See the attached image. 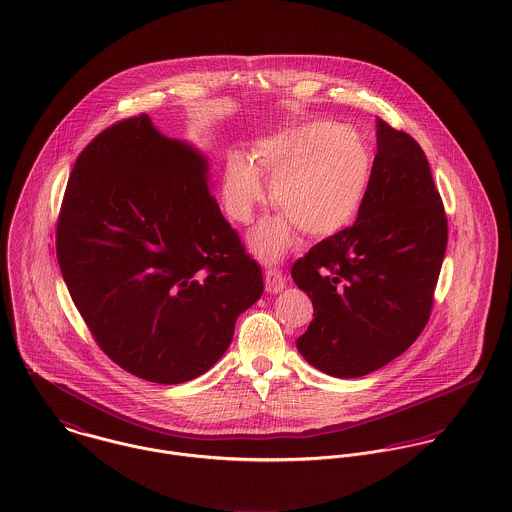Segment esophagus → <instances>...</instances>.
<instances>
[{
  "mask_svg": "<svg viewBox=\"0 0 512 512\" xmlns=\"http://www.w3.org/2000/svg\"><path fill=\"white\" fill-rule=\"evenodd\" d=\"M264 282H266V292L268 293L282 292L284 286H286L284 274H282L280 270H276V268H268V270H266Z\"/></svg>",
  "mask_w": 512,
  "mask_h": 512,
  "instance_id": "esophagus-1",
  "label": "esophagus"
}]
</instances>
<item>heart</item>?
Instances as JSON below:
<instances>
[{
	"mask_svg": "<svg viewBox=\"0 0 512 512\" xmlns=\"http://www.w3.org/2000/svg\"><path fill=\"white\" fill-rule=\"evenodd\" d=\"M272 179V203L282 215L250 234V248L266 262L282 258L295 230L327 238L359 215L372 179V151L365 140L329 120L307 122L260 140L252 159L232 153L222 175L226 215L248 224L266 199L262 175Z\"/></svg>",
	"mask_w": 512,
	"mask_h": 512,
	"instance_id": "obj_1",
	"label": "heart"
}]
</instances>
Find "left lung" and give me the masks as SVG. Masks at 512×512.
Returning a JSON list of instances; mask_svg holds the SVG:
<instances>
[{
  "label": "left lung",
  "mask_w": 512,
  "mask_h": 512,
  "mask_svg": "<svg viewBox=\"0 0 512 512\" xmlns=\"http://www.w3.org/2000/svg\"><path fill=\"white\" fill-rule=\"evenodd\" d=\"M376 147L355 224L292 266L293 282L313 303L297 351L337 378L388 365L420 337L447 248V219L424 149L380 118Z\"/></svg>",
  "instance_id": "obj_1"
}]
</instances>
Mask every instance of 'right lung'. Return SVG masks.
Listing matches in <instances>:
<instances>
[{"mask_svg": "<svg viewBox=\"0 0 512 512\" xmlns=\"http://www.w3.org/2000/svg\"><path fill=\"white\" fill-rule=\"evenodd\" d=\"M57 260L98 347L157 384L207 372L264 292L260 266L213 197L207 157L165 138L147 114L78 155Z\"/></svg>", "mask_w": 512, "mask_h": 512, "instance_id": "add662e5", "label": "right lung"}]
</instances>
